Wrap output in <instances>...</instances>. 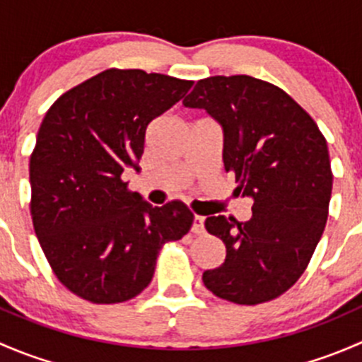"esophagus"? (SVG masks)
I'll return each mask as SVG.
<instances>
[{"instance_id": "esophagus-1", "label": "esophagus", "mask_w": 362, "mask_h": 362, "mask_svg": "<svg viewBox=\"0 0 362 362\" xmlns=\"http://www.w3.org/2000/svg\"><path fill=\"white\" fill-rule=\"evenodd\" d=\"M191 231L194 233V235H203L204 233V218L202 215H194V217H192Z\"/></svg>"}]
</instances>
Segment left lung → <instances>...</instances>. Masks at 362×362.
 Segmentation results:
<instances>
[{
  "label": "left lung",
  "mask_w": 362,
  "mask_h": 362,
  "mask_svg": "<svg viewBox=\"0 0 362 362\" xmlns=\"http://www.w3.org/2000/svg\"><path fill=\"white\" fill-rule=\"evenodd\" d=\"M184 107L218 122L224 170L254 202L247 222L204 221L224 242L226 259L203 273V284L238 305L279 298L303 275L326 228L333 189L326 138L289 94L249 75L199 80Z\"/></svg>",
  "instance_id": "1"
}]
</instances>
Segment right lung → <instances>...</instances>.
<instances>
[{"label": "right lung", "instance_id": "obj_1", "mask_svg": "<svg viewBox=\"0 0 362 362\" xmlns=\"http://www.w3.org/2000/svg\"><path fill=\"white\" fill-rule=\"evenodd\" d=\"M144 69H107L64 93L43 117L29 160L31 217L64 287L98 305L151 284L160 247L187 235L180 202L152 206L120 175L138 170L145 133L192 87Z\"/></svg>", "mask_w": 362, "mask_h": 362}]
</instances>
